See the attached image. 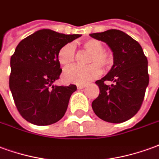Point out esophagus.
Here are the masks:
<instances>
[{
  "mask_svg": "<svg viewBox=\"0 0 159 159\" xmlns=\"http://www.w3.org/2000/svg\"><path fill=\"white\" fill-rule=\"evenodd\" d=\"M84 87H85V84H77V88H78L79 90L84 89Z\"/></svg>",
  "mask_w": 159,
  "mask_h": 159,
  "instance_id": "34e87169",
  "label": "esophagus"
}]
</instances>
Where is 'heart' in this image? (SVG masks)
Listing matches in <instances>:
<instances>
[{
    "label": "heart",
    "mask_w": 159,
    "mask_h": 159,
    "mask_svg": "<svg viewBox=\"0 0 159 159\" xmlns=\"http://www.w3.org/2000/svg\"><path fill=\"white\" fill-rule=\"evenodd\" d=\"M85 51L90 52L88 57L87 66L74 65L65 68L62 73V80L66 83L71 84H87L101 75V68L109 69L113 63V55L106 50L100 40L90 39L83 44ZM76 46L75 43L69 42L62 46L57 53L58 62L63 66H68L75 61Z\"/></svg>",
    "instance_id": "heart-1"
}]
</instances>
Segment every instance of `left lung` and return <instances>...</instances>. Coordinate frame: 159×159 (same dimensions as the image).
Here are the masks:
<instances>
[{
	"instance_id": "1",
	"label": "left lung",
	"mask_w": 159,
	"mask_h": 159,
	"mask_svg": "<svg viewBox=\"0 0 159 159\" xmlns=\"http://www.w3.org/2000/svg\"><path fill=\"white\" fill-rule=\"evenodd\" d=\"M90 35L107 43L113 55L110 71L96 81L100 93L92 102V109L107 122L127 121L137 113L144 100L149 83L148 58L141 45L123 31L109 30ZM107 81L113 84L107 86Z\"/></svg>"
}]
</instances>
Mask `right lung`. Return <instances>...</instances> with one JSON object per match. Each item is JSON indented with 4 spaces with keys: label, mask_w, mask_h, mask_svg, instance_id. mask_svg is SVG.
I'll return each instance as SVG.
<instances>
[{
    "label": "right lung",
    "mask_w": 159,
    "mask_h": 159,
    "mask_svg": "<svg viewBox=\"0 0 159 159\" xmlns=\"http://www.w3.org/2000/svg\"><path fill=\"white\" fill-rule=\"evenodd\" d=\"M81 34L40 30L19 42L11 57L9 87L17 109L35 125H49L64 116L75 84L52 85L62 73L59 49Z\"/></svg>",
    "instance_id": "right-lung-1"
}]
</instances>
